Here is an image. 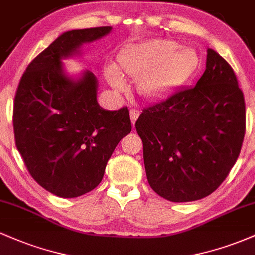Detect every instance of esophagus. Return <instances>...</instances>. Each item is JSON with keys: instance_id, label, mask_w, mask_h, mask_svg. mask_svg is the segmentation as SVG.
Wrapping results in <instances>:
<instances>
[{"instance_id": "1", "label": "esophagus", "mask_w": 255, "mask_h": 255, "mask_svg": "<svg viewBox=\"0 0 255 255\" xmlns=\"http://www.w3.org/2000/svg\"><path fill=\"white\" fill-rule=\"evenodd\" d=\"M139 110L137 109H130V111H129V115H130V120H131V124H135V121H136V119H137V116H139Z\"/></svg>"}]
</instances>
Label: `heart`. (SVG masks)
Segmentation results:
<instances>
[{"label": "heart", "instance_id": "b5f03b06", "mask_svg": "<svg viewBox=\"0 0 255 255\" xmlns=\"http://www.w3.org/2000/svg\"><path fill=\"white\" fill-rule=\"evenodd\" d=\"M192 51L178 49L171 40L154 39L129 46L119 56L120 69L133 78H139L137 90L147 98H158L174 87L191 71ZM108 80L116 89H125L118 68L109 66Z\"/></svg>", "mask_w": 255, "mask_h": 255}]
</instances>
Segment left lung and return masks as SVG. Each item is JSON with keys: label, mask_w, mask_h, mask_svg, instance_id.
<instances>
[{"label": "left lung", "mask_w": 255, "mask_h": 255, "mask_svg": "<svg viewBox=\"0 0 255 255\" xmlns=\"http://www.w3.org/2000/svg\"><path fill=\"white\" fill-rule=\"evenodd\" d=\"M151 188L174 203L203 199L235 164L246 131L244 93L230 64L207 49L195 86L146 107L135 122Z\"/></svg>", "instance_id": "8db88e82"}]
</instances>
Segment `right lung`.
<instances>
[{
	"label": "right lung",
	"mask_w": 255,
	"mask_h": 255,
	"mask_svg": "<svg viewBox=\"0 0 255 255\" xmlns=\"http://www.w3.org/2000/svg\"><path fill=\"white\" fill-rule=\"evenodd\" d=\"M110 31L102 26L64 32L32 60L17 86L16 148L34 181L57 197L77 198L95 189L120 140L131 130L127 107H99L93 73L74 80L61 62Z\"/></svg>",
	"instance_id": "add662e5"
}]
</instances>
